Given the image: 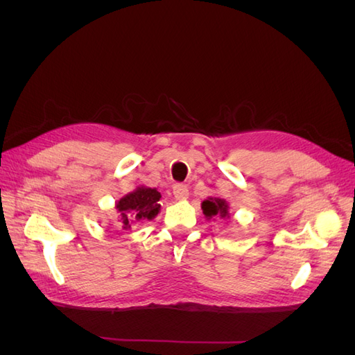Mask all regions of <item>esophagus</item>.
<instances>
[{
	"mask_svg": "<svg viewBox=\"0 0 355 355\" xmlns=\"http://www.w3.org/2000/svg\"><path fill=\"white\" fill-rule=\"evenodd\" d=\"M173 196L176 200H187L188 198V188L187 185L176 184L173 187Z\"/></svg>",
	"mask_w": 355,
	"mask_h": 355,
	"instance_id": "obj_1",
	"label": "esophagus"
}]
</instances>
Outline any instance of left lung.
Wrapping results in <instances>:
<instances>
[{
  "label": "left lung",
  "mask_w": 355,
  "mask_h": 355,
  "mask_svg": "<svg viewBox=\"0 0 355 355\" xmlns=\"http://www.w3.org/2000/svg\"><path fill=\"white\" fill-rule=\"evenodd\" d=\"M201 209H202V214L207 218V220L210 219H228L230 218V204L227 202V200L219 198V197H207L201 202Z\"/></svg>",
  "instance_id": "left-lung-1"
}]
</instances>
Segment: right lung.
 I'll return each instance as SVG.
<instances>
[{"instance_id": "obj_1", "label": "right lung", "mask_w": 355, "mask_h": 355, "mask_svg": "<svg viewBox=\"0 0 355 355\" xmlns=\"http://www.w3.org/2000/svg\"><path fill=\"white\" fill-rule=\"evenodd\" d=\"M161 194L157 188H148L145 185L136 187L123 198L115 202L118 220L123 230H130L136 220H153L159 213Z\"/></svg>"}]
</instances>
